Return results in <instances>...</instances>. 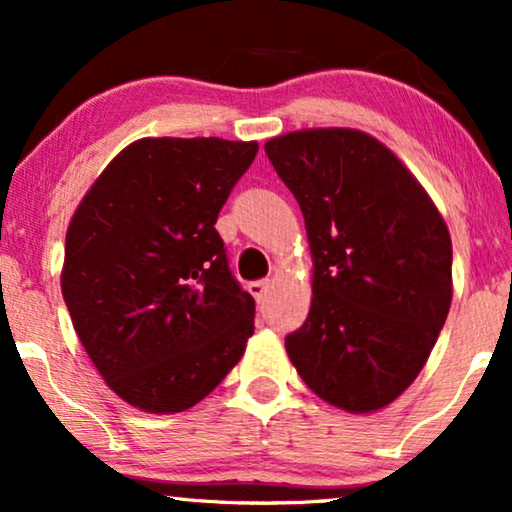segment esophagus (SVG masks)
<instances>
[{"instance_id":"34e87169","label":"esophagus","mask_w":512,"mask_h":512,"mask_svg":"<svg viewBox=\"0 0 512 512\" xmlns=\"http://www.w3.org/2000/svg\"><path fill=\"white\" fill-rule=\"evenodd\" d=\"M268 289H270V280H256V282H249V294L254 296L256 301H263V299H266Z\"/></svg>"}]
</instances>
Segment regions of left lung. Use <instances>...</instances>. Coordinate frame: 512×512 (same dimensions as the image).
<instances>
[{
    "instance_id": "1",
    "label": "left lung",
    "mask_w": 512,
    "mask_h": 512,
    "mask_svg": "<svg viewBox=\"0 0 512 512\" xmlns=\"http://www.w3.org/2000/svg\"><path fill=\"white\" fill-rule=\"evenodd\" d=\"M299 201L313 258L306 323L289 361L320 399L375 413L437 344L453 299L451 235L425 187L363 130L308 128L266 142Z\"/></svg>"
}]
</instances>
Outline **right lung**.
<instances>
[{"mask_svg": "<svg viewBox=\"0 0 512 512\" xmlns=\"http://www.w3.org/2000/svg\"><path fill=\"white\" fill-rule=\"evenodd\" d=\"M256 142L142 137L102 170L66 232L61 292L111 391L170 415L211 394L254 334V296L216 220Z\"/></svg>", "mask_w": 512, "mask_h": 512, "instance_id": "right-lung-1", "label": "right lung"}]
</instances>
